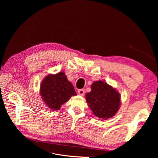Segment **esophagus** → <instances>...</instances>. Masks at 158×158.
<instances>
[{
    "label": "esophagus",
    "mask_w": 158,
    "mask_h": 158,
    "mask_svg": "<svg viewBox=\"0 0 158 158\" xmlns=\"http://www.w3.org/2000/svg\"><path fill=\"white\" fill-rule=\"evenodd\" d=\"M78 93L80 95H83L85 93V90H84V89H80L78 90Z\"/></svg>",
    "instance_id": "1"
}]
</instances>
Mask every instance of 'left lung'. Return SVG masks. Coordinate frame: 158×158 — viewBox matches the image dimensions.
Instances as JSON below:
<instances>
[{
	"label": "left lung",
	"instance_id": "left-lung-1",
	"mask_svg": "<svg viewBox=\"0 0 158 158\" xmlns=\"http://www.w3.org/2000/svg\"><path fill=\"white\" fill-rule=\"evenodd\" d=\"M91 88L92 91L86 94L85 98L93 113L102 120L114 116L120 106L119 94L102 81L94 82Z\"/></svg>",
	"mask_w": 158,
	"mask_h": 158
}]
</instances>
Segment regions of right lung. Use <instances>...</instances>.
Listing matches in <instances>:
<instances>
[{
	"instance_id": "right-lung-1",
	"label": "right lung",
	"mask_w": 158,
	"mask_h": 158,
	"mask_svg": "<svg viewBox=\"0 0 158 158\" xmlns=\"http://www.w3.org/2000/svg\"><path fill=\"white\" fill-rule=\"evenodd\" d=\"M40 94L47 107L52 110H58L76 93L64 73H59L47 76L44 80L41 85Z\"/></svg>"
}]
</instances>
